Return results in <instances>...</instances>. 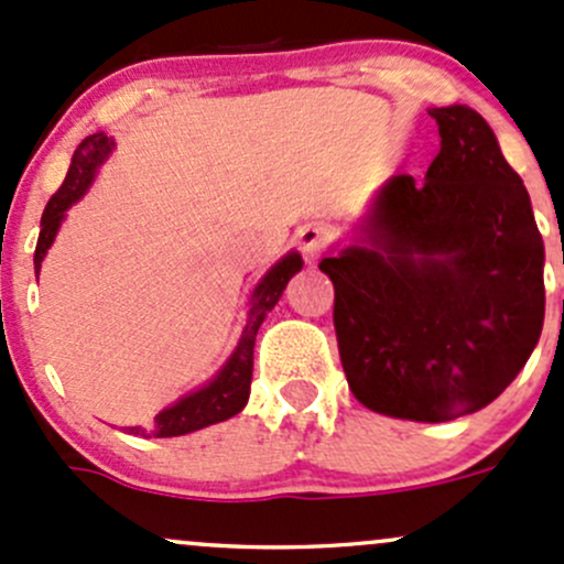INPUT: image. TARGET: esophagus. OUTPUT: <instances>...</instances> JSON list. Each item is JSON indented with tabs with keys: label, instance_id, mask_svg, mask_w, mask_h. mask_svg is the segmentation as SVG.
<instances>
[{
	"label": "esophagus",
	"instance_id": "1",
	"mask_svg": "<svg viewBox=\"0 0 564 564\" xmlns=\"http://www.w3.org/2000/svg\"><path fill=\"white\" fill-rule=\"evenodd\" d=\"M324 246H327V229L318 227V224H305V227H300L297 248L307 262L318 259V253L324 251Z\"/></svg>",
	"mask_w": 564,
	"mask_h": 564
}]
</instances>
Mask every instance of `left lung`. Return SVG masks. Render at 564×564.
I'll return each mask as SVG.
<instances>
[{
  "mask_svg": "<svg viewBox=\"0 0 564 564\" xmlns=\"http://www.w3.org/2000/svg\"><path fill=\"white\" fill-rule=\"evenodd\" d=\"M441 153L424 183L389 177L357 242L322 259L354 397L411 422H452L489 405L543 329V237L530 194L489 123L467 105L435 108Z\"/></svg>",
  "mask_w": 564,
  "mask_h": 564,
  "instance_id": "left-lung-1",
  "label": "left lung"
}]
</instances>
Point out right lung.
I'll use <instances>...</instances> for the list:
<instances>
[{
    "mask_svg": "<svg viewBox=\"0 0 564 564\" xmlns=\"http://www.w3.org/2000/svg\"><path fill=\"white\" fill-rule=\"evenodd\" d=\"M112 151V140L108 134H88L80 142L78 151H75L73 164H69L67 177H64L62 188L51 197V203L45 205L43 221H40V240L37 251H34V270L40 272L47 248L53 246V237H56L58 227L64 221V210L69 205H75L86 194V188L91 186L94 175H97L99 164L108 159ZM302 270V257L300 253H286L270 272L259 281V286L251 294V307H248L246 327H242L240 343L235 346L232 357L227 359V365L218 370V376L210 383H205L203 389L192 391V394L181 397L175 405L164 408L162 413H156L148 426H129L132 435L140 437H177L186 435V432H197L203 426L227 422L235 413H240L246 408L248 394H251V376H253V343H257V332L262 327L267 313L275 307V302L281 300L283 289L292 281L294 272Z\"/></svg>",
    "mask_w": 564,
    "mask_h": 564,
    "instance_id": "1",
    "label": "right lung"
}]
</instances>
